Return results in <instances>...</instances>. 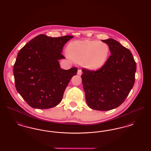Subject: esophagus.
Here are the masks:
<instances>
[{"label":"esophagus","mask_w":151,"mask_h":151,"mask_svg":"<svg viewBox=\"0 0 151 151\" xmlns=\"http://www.w3.org/2000/svg\"><path fill=\"white\" fill-rule=\"evenodd\" d=\"M82 74V71H81V69H79L78 71V75H81Z\"/></svg>","instance_id":"esophagus-1"}]
</instances>
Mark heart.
<instances>
[{"instance_id": "obj_1", "label": "heart", "mask_w": 151, "mask_h": 151, "mask_svg": "<svg viewBox=\"0 0 151 151\" xmlns=\"http://www.w3.org/2000/svg\"><path fill=\"white\" fill-rule=\"evenodd\" d=\"M67 52L73 61L81 63L86 69L94 70L105 64L110 49L106 43L86 40L70 42L67 47Z\"/></svg>"}]
</instances>
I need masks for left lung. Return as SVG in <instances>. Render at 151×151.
I'll return each instance as SVG.
<instances>
[{
	"label": "left lung",
	"mask_w": 151,
	"mask_h": 151,
	"mask_svg": "<svg viewBox=\"0 0 151 151\" xmlns=\"http://www.w3.org/2000/svg\"><path fill=\"white\" fill-rule=\"evenodd\" d=\"M109 45L111 55L97 71L83 68L82 83L89 107L107 111L118 107L134 86L136 62L131 51L115 40H102Z\"/></svg>",
	"instance_id": "8db88e82"
}]
</instances>
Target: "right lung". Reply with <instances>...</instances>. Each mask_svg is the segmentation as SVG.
Wrapping results in <instances>:
<instances>
[{
  "instance_id": "obj_1",
  "label": "right lung",
  "mask_w": 151,
  "mask_h": 151,
  "mask_svg": "<svg viewBox=\"0 0 151 151\" xmlns=\"http://www.w3.org/2000/svg\"><path fill=\"white\" fill-rule=\"evenodd\" d=\"M72 36H37L18 52L14 66L15 86L32 108H53L62 100L70 81L78 72L76 67L60 68L58 60L65 43Z\"/></svg>"
}]
</instances>
